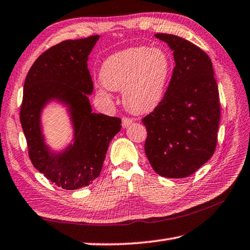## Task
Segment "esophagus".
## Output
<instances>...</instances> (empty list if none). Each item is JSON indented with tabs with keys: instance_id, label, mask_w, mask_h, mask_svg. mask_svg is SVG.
<instances>
[{
	"instance_id": "1",
	"label": "esophagus",
	"mask_w": 250,
	"mask_h": 250,
	"mask_svg": "<svg viewBox=\"0 0 250 250\" xmlns=\"http://www.w3.org/2000/svg\"><path fill=\"white\" fill-rule=\"evenodd\" d=\"M132 119H131V118H126V117H124L122 118V126H124V128H128V126L132 124Z\"/></svg>"
}]
</instances>
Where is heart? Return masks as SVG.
Segmentation results:
<instances>
[{"label":"heart","mask_w":250,"mask_h":250,"mask_svg":"<svg viewBox=\"0 0 250 250\" xmlns=\"http://www.w3.org/2000/svg\"><path fill=\"white\" fill-rule=\"evenodd\" d=\"M172 73V61L162 48L146 46L126 48L104 62L98 88L101 97L108 90H122L130 112L143 115L155 109L166 94Z\"/></svg>","instance_id":"obj_1"}]
</instances>
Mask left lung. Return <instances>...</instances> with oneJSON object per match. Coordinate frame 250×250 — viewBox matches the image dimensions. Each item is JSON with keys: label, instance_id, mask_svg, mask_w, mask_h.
Wrapping results in <instances>:
<instances>
[{"label": "left lung", "instance_id": "obj_1", "mask_svg": "<svg viewBox=\"0 0 250 250\" xmlns=\"http://www.w3.org/2000/svg\"><path fill=\"white\" fill-rule=\"evenodd\" d=\"M173 50L175 67L160 104L142 119L146 158L159 175L182 179L214 154L221 104L211 61L191 42L155 34Z\"/></svg>", "mask_w": 250, "mask_h": 250}]
</instances>
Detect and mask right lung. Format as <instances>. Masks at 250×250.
<instances>
[{
	"label": "right lung",
	"instance_id": "obj_1",
	"mask_svg": "<svg viewBox=\"0 0 250 250\" xmlns=\"http://www.w3.org/2000/svg\"><path fill=\"white\" fill-rule=\"evenodd\" d=\"M99 35L64 41L46 50L28 70L24 83L20 120L34 167L55 185L77 189L99 176L121 119L92 112L88 95L94 90L87 61ZM68 106L74 126V144L52 152L41 132V110L49 101Z\"/></svg>",
	"mask_w": 250,
	"mask_h": 250
}]
</instances>
